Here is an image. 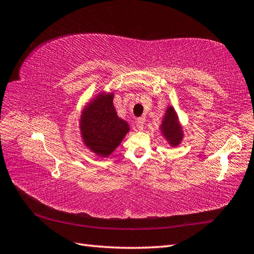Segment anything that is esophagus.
<instances>
[{
  "label": "esophagus",
  "mask_w": 254,
  "mask_h": 254,
  "mask_svg": "<svg viewBox=\"0 0 254 254\" xmlns=\"http://www.w3.org/2000/svg\"><path fill=\"white\" fill-rule=\"evenodd\" d=\"M144 124H145V119L144 118H139V119H137L136 120V127H137V128L138 130H143L144 128Z\"/></svg>",
  "instance_id": "esophagus-1"
}]
</instances>
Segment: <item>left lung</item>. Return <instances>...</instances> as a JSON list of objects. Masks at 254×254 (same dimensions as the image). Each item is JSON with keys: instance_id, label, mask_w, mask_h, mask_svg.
Here are the masks:
<instances>
[{"instance_id": "8db88e82", "label": "left lung", "mask_w": 254, "mask_h": 254, "mask_svg": "<svg viewBox=\"0 0 254 254\" xmlns=\"http://www.w3.org/2000/svg\"><path fill=\"white\" fill-rule=\"evenodd\" d=\"M160 130L164 136L172 146H178L182 139V128L178 122V116L174 109V107L167 108L166 115L161 122Z\"/></svg>"}]
</instances>
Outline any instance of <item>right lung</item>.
<instances>
[{
  "mask_svg": "<svg viewBox=\"0 0 254 254\" xmlns=\"http://www.w3.org/2000/svg\"><path fill=\"white\" fill-rule=\"evenodd\" d=\"M79 127L84 144L101 157L109 156L130 130L127 121L117 115L113 94L96 96L84 109Z\"/></svg>",
  "mask_w": 254,
  "mask_h": 254,
  "instance_id": "obj_1",
  "label": "right lung"
}]
</instances>
